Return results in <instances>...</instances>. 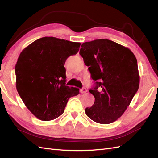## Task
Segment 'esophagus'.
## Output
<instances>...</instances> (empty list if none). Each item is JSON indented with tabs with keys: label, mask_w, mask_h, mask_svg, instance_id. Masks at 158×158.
Segmentation results:
<instances>
[{
	"label": "esophagus",
	"mask_w": 158,
	"mask_h": 158,
	"mask_svg": "<svg viewBox=\"0 0 158 158\" xmlns=\"http://www.w3.org/2000/svg\"><path fill=\"white\" fill-rule=\"evenodd\" d=\"M87 92V89L85 88H83L80 89V93L82 94H85Z\"/></svg>",
	"instance_id": "1"
}]
</instances>
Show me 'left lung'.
I'll use <instances>...</instances> for the list:
<instances>
[{"instance_id": "8db88e82", "label": "left lung", "mask_w": 158, "mask_h": 158, "mask_svg": "<svg viewBox=\"0 0 158 158\" xmlns=\"http://www.w3.org/2000/svg\"><path fill=\"white\" fill-rule=\"evenodd\" d=\"M80 55L88 66L95 86V98L86 115L100 123H111L125 113L139 88L137 60L127 47L109 40L83 43Z\"/></svg>"}]
</instances>
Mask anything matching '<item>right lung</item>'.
Listing matches in <instances>:
<instances>
[{
	"mask_svg": "<svg viewBox=\"0 0 158 158\" xmlns=\"http://www.w3.org/2000/svg\"><path fill=\"white\" fill-rule=\"evenodd\" d=\"M80 43L44 37L26 47L16 64V85L26 107L37 118L51 121L64 113L79 89L66 85L64 63L77 53Z\"/></svg>",
	"mask_w": 158,
	"mask_h": 158,
	"instance_id": "1",
	"label": "right lung"
}]
</instances>
